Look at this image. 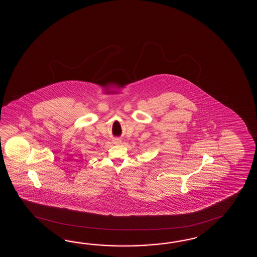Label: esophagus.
Returning <instances> with one entry per match:
<instances>
[{
  "mask_svg": "<svg viewBox=\"0 0 257 257\" xmlns=\"http://www.w3.org/2000/svg\"><path fill=\"white\" fill-rule=\"evenodd\" d=\"M120 140H118V139H115V143H116V144H118V143H120Z\"/></svg>",
  "mask_w": 257,
  "mask_h": 257,
  "instance_id": "esophagus-1",
  "label": "esophagus"
}]
</instances>
